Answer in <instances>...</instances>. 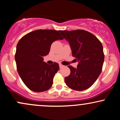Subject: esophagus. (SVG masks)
I'll use <instances>...</instances> for the list:
<instances>
[{"label": "esophagus", "instance_id": "34e87169", "mask_svg": "<svg viewBox=\"0 0 120 120\" xmlns=\"http://www.w3.org/2000/svg\"><path fill=\"white\" fill-rule=\"evenodd\" d=\"M59 67H60V68H63V67H64V65H62L61 64H59Z\"/></svg>", "mask_w": 120, "mask_h": 120}]
</instances>
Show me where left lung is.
I'll return each instance as SVG.
<instances>
[{
  "mask_svg": "<svg viewBox=\"0 0 120 120\" xmlns=\"http://www.w3.org/2000/svg\"><path fill=\"white\" fill-rule=\"evenodd\" d=\"M69 43L72 56L78 62L77 68L69 65L71 74L65 77L69 87L77 91L89 89L102 71L104 55L101 43L89 31L83 30H60Z\"/></svg>",
  "mask_w": 120,
  "mask_h": 120,
  "instance_id": "left-lung-1",
  "label": "left lung"
}]
</instances>
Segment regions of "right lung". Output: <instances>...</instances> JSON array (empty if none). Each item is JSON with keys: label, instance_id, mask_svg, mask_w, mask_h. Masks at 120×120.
<instances>
[{"label": "right lung", "instance_id": "add662e5", "mask_svg": "<svg viewBox=\"0 0 120 120\" xmlns=\"http://www.w3.org/2000/svg\"><path fill=\"white\" fill-rule=\"evenodd\" d=\"M55 30H37L29 33L18 42L15 61L22 81L30 90L37 93L49 90L53 83L59 64L49 65L43 61L51 46L63 37Z\"/></svg>", "mask_w": 120, "mask_h": 120}]
</instances>
